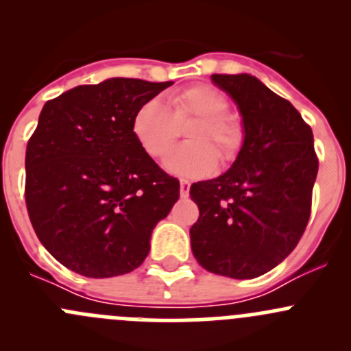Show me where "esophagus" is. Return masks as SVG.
<instances>
[{
	"label": "esophagus",
	"instance_id": "1",
	"mask_svg": "<svg viewBox=\"0 0 351 351\" xmlns=\"http://www.w3.org/2000/svg\"><path fill=\"white\" fill-rule=\"evenodd\" d=\"M190 193V182L189 180H180V195L182 198H186Z\"/></svg>",
	"mask_w": 351,
	"mask_h": 351
}]
</instances>
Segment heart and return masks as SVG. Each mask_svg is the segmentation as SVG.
Listing matches in <instances>:
<instances>
[{"mask_svg": "<svg viewBox=\"0 0 351 351\" xmlns=\"http://www.w3.org/2000/svg\"><path fill=\"white\" fill-rule=\"evenodd\" d=\"M229 101L219 90L205 84L186 88L168 97L147 100L132 117V136L153 158H161L176 136V123L195 119L186 129V143L165 158L166 171L183 178H204L222 162L234 161L243 147L244 132L239 120L229 115Z\"/></svg>", "mask_w": 351, "mask_h": 351, "instance_id": "obj_1", "label": "heart"}]
</instances>
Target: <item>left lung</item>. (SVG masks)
<instances>
[{
    "instance_id": "obj_1",
    "label": "left lung",
    "mask_w": 351,
    "mask_h": 351,
    "mask_svg": "<svg viewBox=\"0 0 351 351\" xmlns=\"http://www.w3.org/2000/svg\"><path fill=\"white\" fill-rule=\"evenodd\" d=\"M243 117L244 141L224 175L190 186L193 256L205 270L254 278L285 260L306 231L317 175L313 130L251 74H212Z\"/></svg>"
}]
</instances>
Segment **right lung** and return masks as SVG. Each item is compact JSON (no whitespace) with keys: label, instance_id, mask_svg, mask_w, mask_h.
Instances as JSON below:
<instances>
[{"label":"right lung","instance_id":"1","mask_svg":"<svg viewBox=\"0 0 351 351\" xmlns=\"http://www.w3.org/2000/svg\"><path fill=\"white\" fill-rule=\"evenodd\" d=\"M173 81L110 77L49 100L25 156L35 234L69 270L108 278L136 270L180 197L132 136V117Z\"/></svg>","mask_w":351,"mask_h":351}]
</instances>
